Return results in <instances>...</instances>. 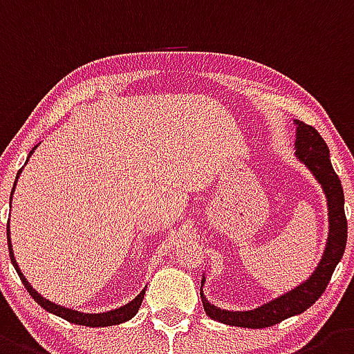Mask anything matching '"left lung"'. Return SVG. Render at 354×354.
Wrapping results in <instances>:
<instances>
[{
	"mask_svg": "<svg viewBox=\"0 0 354 354\" xmlns=\"http://www.w3.org/2000/svg\"><path fill=\"white\" fill-rule=\"evenodd\" d=\"M295 148L298 158L310 169V173L316 176L326 194L330 232H328V243L324 248L323 259L319 261L316 272L312 273L304 284L286 292L284 296H279L277 300L270 301V304H264L263 307L254 308V310L231 312L216 308L215 305L208 304L205 295L201 292L206 314L218 323L241 328H268L288 319V317L301 314L312 304H316L317 298L323 295L328 282L332 279L333 270L342 259L346 241H348V218L344 213L342 185H340L339 176L330 162V151H328L326 142L314 127L296 120ZM201 284H205V279Z\"/></svg>",
	"mask_w": 354,
	"mask_h": 354,
	"instance_id": "left-lung-1",
	"label": "left lung"
}]
</instances>
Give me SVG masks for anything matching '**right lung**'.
<instances>
[{
  "mask_svg": "<svg viewBox=\"0 0 354 354\" xmlns=\"http://www.w3.org/2000/svg\"><path fill=\"white\" fill-rule=\"evenodd\" d=\"M31 153H33V151H30V155ZM19 174H21V171L17 173V176ZM15 183H17V180H15ZM14 189H15V185H14ZM12 194H14V190H12ZM6 234H8V252H10V261L15 266V270H17L19 277H21L22 280V284H24V288L28 289V292L33 296V300L37 301L40 307L46 308L47 312H53V314L70 321V323L82 324V326H113V324L125 323V321L132 319V317L138 314L139 307H141L142 304V298H145V289H142V291L139 292L132 301H130V304L123 305V307L116 308V310L102 312V314H84V312H77V310H72V308L59 307V305L56 304H50L49 300H44V296H40L33 288H31L30 282L24 279V275H22L21 270H19L17 263H15V257H14V252H12V243H10V229H6Z\"/></svg>",
  "mask_w": 354,
  "mask_h": 354,
  "instance_id": "add662e5",
  "label": "right lung"
}]
</instances>
